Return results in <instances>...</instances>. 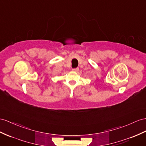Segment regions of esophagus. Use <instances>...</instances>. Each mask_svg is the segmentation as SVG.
I'll return each mask as SVG.
<instances>
[{
    "label": "esophagus",
    "instance_id": "esophagus-1",
    "mask_svg": "<svg viewBox=\"0 0 146 146\" xmlns=\"http://www.w3.org/2000/svg\"><path fill=\"white\" fill-rule=\"evenodd\" d=\"M72 71H73V72H78V71H79V68H73V69H72Z\"/></svg>",
    "mask_w": 146,
    "mask_h": 146
}]
</instances>
